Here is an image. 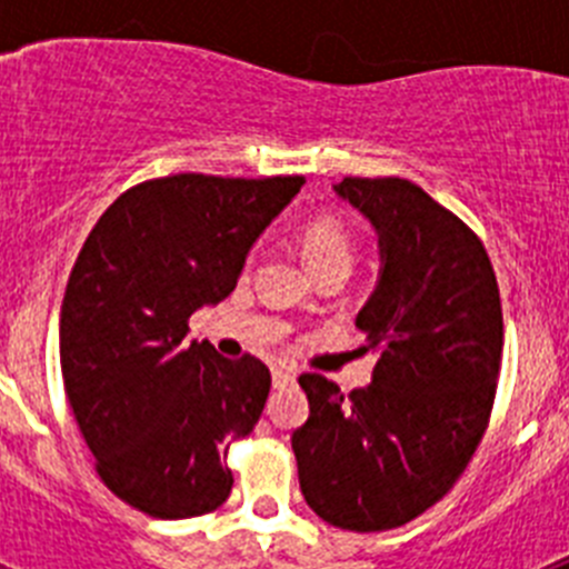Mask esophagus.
Returning <instances> with one entry per match:
<instances>
[{
    "mask_svg": "<svg viewBox=\"0 0 569 569\" xmlns=\"http://www.w3.org/2000/svg\"><path fill=\"white\" fill-rule=\"evenodd\" d=\"M270 376H273V387L288 385V381H293V379H296L293 370H290V367H284V365H276L273 370H270Z\"/></svg>",
    "mask_w": 569,
    "mask_h": 569,
    "instance_id": "34e87169",
    "label": "esophagus"
}]
</instances>
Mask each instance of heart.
<instances>
[{
    "label": "heart",
    "instance_id": "heart-1",
    "mask_svg": "<svg viewBox=\"0 0 569 569\" xmlns=\"http://www.w3.org/2000/svg\"><path fill=\"white\" fill-rule=\"evenodd\" d=\"M301 250H305V259H308L313 273H321V270L330 268H341L350 273V268H353V233L336 216H319V219H313L305 228V236H301Z\"/></svg>",
    "mask_w": 569,
    "mask_h": 569
}]
</instances>
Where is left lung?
I'll list each match as a JSON object with an SVG mask.
<instances>
[{"label": "left lung", "mask_w": 569, "mask_h": 569, "mask_svg": "<svg viewBox=\"0 0 569 569\" xmlns=\"http://www.w3.org/2000/svg\"><path fill=\"white\" fill-rule=\"evenodd\" d=\"M379 233V281L356 328L376 356L350 396L299 379V487L328 525L379 532L413 521L459 481L490 421L505 345L490 256L459 216L407 179L333 184Z\"/></svg>", "instance_id": "1"}]
</instances>
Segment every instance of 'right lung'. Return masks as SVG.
<instances>
[{"instance_id":"add662e5","label":"right lung","mask_w":569,"mask_h":569,"mask_svg":"<svg viewBox=\"0 0 569 569\" xmlns=\"http://www.w3.org/2000/svg\"><path fill=\"white\" fill-rule=\"evenodd\" d=\"M301 184L305 176L150 179L99 216L70 270L64 393L108 490L153 519L228 501V447L259 421L270 370L188 341V319L233 293L253 241Z\"/></svg>"}]
</instances>
